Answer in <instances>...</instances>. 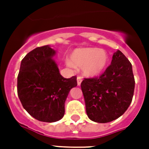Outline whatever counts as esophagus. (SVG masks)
Here are the masks:
<instances>
[{"instance_id": "obj_1", "label": "esophagus", "mask_w": 149, "mask_h": 149, "mask_svg": "<svg viewBox=\"0 0 149 149\" xmlns=\"http://www.w3.org/2000/svg\"><path fill=\"white\" fill-rule=\"evenodd\" d=\"M77 85L78 86H80V84H81L82 82V78L80 77H77Z\"/></svg>"}]
</instances>
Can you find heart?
<instances>
[{"mask_svg": "<svg viewBox=\"0 0 149 149\" xmlns=\"http://www.w3.org/2000/svg\"><path fill=\"white\" fill-rule=\"evenodd\" d=\"M108 55L104 50L97 48L78 49L72 52L70 61L66 62L71 68H82L86 77H94L101 73L108 64Z\"/></svg>", "mask_w": 149, "mask_h": 149, "instance_id": "obj_1", "label": "heart"}]
</instances>
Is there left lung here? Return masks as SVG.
<instances>
[{
  "label": "left lung",
  "mask_w": 149,
  "mask_h": 149,
  "mask_svg": "<svg viewBox=\"0 0 149 149\" xmlns=\"http://www.w3.org/2000/svg\"><path fill=\"white\" fill-rule=\"evenodd\" d=\"M134 84L132 63L118 50L103 74L82 81L88 118L94 122L107 123L120 117L132 103Z\"/></svg>",
  "instance_id": "1"
}]
</instances>
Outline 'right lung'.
<instances>
[{"instance_id": "obj_1", "label": "right lung", "mask_w": 149, "mask_h": 149, "mask_svg": "<svg viewBox=\"0 0 149 149\" xmlns=\"http://www.w3.org/2000/svg\"><path fill=\"white\" fill-rule=\"evenodd\" d=\"M49 45L38 47L22 60L17 76V95L28 113L43 122H56L65 113L69 92L77 86V77L66 79L59 73Z\"/></svg>"}]
</instances>
